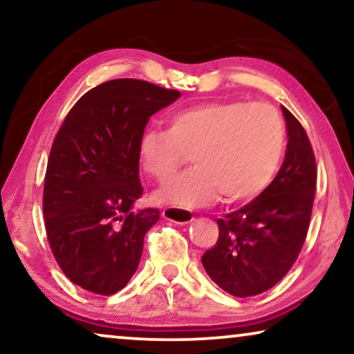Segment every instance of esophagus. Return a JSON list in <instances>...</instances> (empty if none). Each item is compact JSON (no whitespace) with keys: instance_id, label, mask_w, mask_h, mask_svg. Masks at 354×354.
<instances>
[{"instance_id":"1","label":"esophagus","mask_w":354,"mask_h":354,"mask_svg":"<svg viewBox=\"0 0 354 354\" xmlns=\"http://www.w3.org/2000/svg\"><path fill=\"white\" fill-rule=\"evenodd\" d=\"M162 217L166 221H171L174 224H188L193 221V216L190 211L180 209V207H164Z\"/></svg>"}]
</instances>
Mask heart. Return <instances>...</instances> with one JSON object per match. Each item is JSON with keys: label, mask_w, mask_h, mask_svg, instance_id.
Wrapping results in <instances>:
<instances>
[{"label": "heart", "mask_w": 354, "mask_h": 354, "mask_svg": "<svg viewBox=\"0 0 354 354\" xmlns=\"http://www.w3.org/2000/svg\"><path fill=\"white\" fill-rule=\"evenodd\" d=\"M283 120L269 103L207 101L178 109L169 129L145 130L138 142L142 169L158 183L171 182L188 162L195 167L156 193L159 203L205 206L253 200L277 174L285 153Z\"/></svg>", "instance_id": "b5f03b06"}]
</instances>
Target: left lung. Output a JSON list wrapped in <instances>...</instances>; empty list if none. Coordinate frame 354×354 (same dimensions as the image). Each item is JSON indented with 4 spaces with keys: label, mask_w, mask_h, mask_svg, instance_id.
<instances>
[{
    "label": "left lung",
    "mask_w": 354,
    "mask_h": 354,
    "mask_svg": "<svg viewBox=\"0 0 354 354\" xmlns=\"http://www.w3.org/2000/svg\"><path fill=\"white\" fill-rule=\"evenodd\" d=\"M287 153L272 183L248 205L217 219L219 239L203 254L206 272L245 298L272 288L301 251L316 193V158L306 130L287 108Z\"/></svg>",
    "instance_id": "obj_1"
}]
</instances>
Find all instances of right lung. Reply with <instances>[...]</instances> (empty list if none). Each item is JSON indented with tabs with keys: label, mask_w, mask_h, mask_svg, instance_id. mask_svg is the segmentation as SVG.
Listing matches in <instances>:
<instances>
[{
	"label": "right lung",
	"mask_w": 354,
	"mask_h": 354,
	"mask_svg": "<svg viewBox=\"0 0 354 354\" xmlns=\"http://www.w3.org/2000/svg\"><path fill=\"white\" fill-rule=\"evenodd\" d=\"M180 91L137 79L104 82L72 106L53 142L43 216L56 263L96 295L122 290L138 268L159 211H132L143 195L138 142L149 118Z\"/></svg>",
	"instance_id": "1"
}]
</instances>
